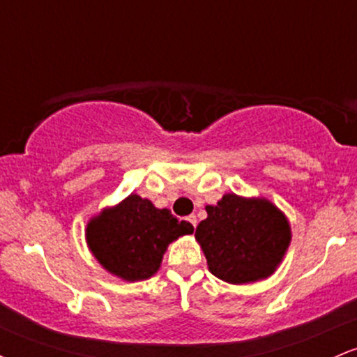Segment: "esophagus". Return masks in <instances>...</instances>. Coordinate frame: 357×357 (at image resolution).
Listing matches in <instances>:
<instances>
[{
	"label": "esophagus",
	"mask_w": 357,
	"mask_h": 357,
	"mask_svg": "<svg viewBox=\"0 0 357 357\" xmlns=\"http://www.w3.org/2000/svg\"><path fill=\"white\" fill-rule=\"evenodd\" d=\"M188 221H190V223L192 225V227L196 228V223H198V221H196V216H195V215H190V216H188Z\"/></svg>",
	"instance_id": "esophagus-1"
}]
</instances>
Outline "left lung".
<instances>
[{
    "label": "left lung",
    "instance_id": "8db88e82",
    "mask_svg": "<svg viewBox=\"0 0 357 357\" xmlns=\"http://www.w3.org/2000/svg\"><path fill=\"white\" fill-rule=\"evenodd\" d=\"M206 213L195 236L213 275L240 285L275 272L292 238L289 221L275 204L228 192L215 206L208 204Z\"/></svg>",
    "mask_w": 357,
    "mask_h": 357
}]
</instances>
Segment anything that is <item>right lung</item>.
I'll use <instances>...</instances> for the list:
<instances>
[{
	"mask_svg": "<svg viewBox=\"0 0 357 357\" xmlns=\"http://www.w3.org/2000/svg\"><path fill=\"white\" fill-rule=\"evenodd\" d=\"M192 225L169 210L155 208L149 199L129 195L89 221L85 238L90 252L107 272L122 280L153 277L161 267L167 245L191 235Z\"/></svg>",
	"mask_w": 357,
	"mask_h": 357,
	"instance_id": "1",
	"label": "right lung"
}]
</instances>
